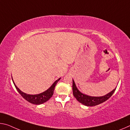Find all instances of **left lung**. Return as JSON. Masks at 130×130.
<instances>
[{
  "mask_svg": "<svg viewBox=\"0 0 130 130\" xmlns=\"http://www.w3.org/2000/svg\"><path fill=\"white\" fill-rule=\"evenodd\" d=\"M72 89L73 95L78 101L86 106H93L101 104V103H103L106 101V100H108L114 93L116 88H115L114 90H112L111 92H109L105 95L102 96H91L82 93L76 87L75 82L73 80Z\"/></svg>",
  "mask_w": 130,
  "mask_h": 130,
  "instance_id": "left-lung-1",
  "label": "left lung"
}]
</instances>
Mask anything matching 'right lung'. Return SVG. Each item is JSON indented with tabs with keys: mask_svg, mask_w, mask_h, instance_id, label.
Returning <instances> with one entry per match:
<instances>
[{
	"mask_svg": "<svg viewBox=\"0 0 130 130\" xmlns=\"http://www.w3.org/2000/svg\"><path fill=\"white\" fill-rule=\"evenodd\" d=\"M60 79L61 78H59L56 81L52 84V86H51L48 90H47L46 91L42 92V93L35 95H30L24 93V92L21 91L19 88L17 87V86L15 85V83H14L13 78H12V80H13V83L14 84V86H15V87L16 88V89H17L18 92L21 94V95L29 102L35 105L42 104L49 100V99L53 96V93H54L55 86H56L58 82Z\"/></svg>",
	"mask_w": 130,
	"mask_h": 130,
	"instance_id": "1",
	"label": "right lung"
}]
</instances>
